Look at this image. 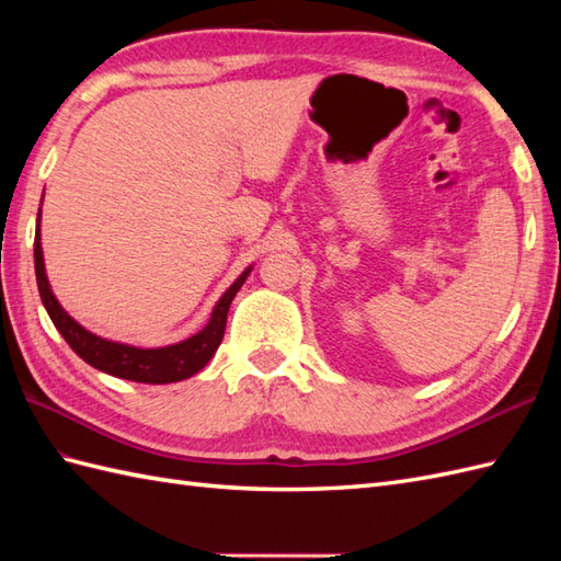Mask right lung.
<instances>
[{
	"label": "right lung",
	"mask_w": 561,
	"mask_h": 561,
	"mask_svg": "<svg viewBox=\"0 0 561 561\" xmlns=\"http://www.w3.org/2000/svg\"><path fill=\"white\" fill-rule=\"evenodd\" d=\"M33 260H35V279H38V291L47 316L59 330V335L75 350L83 362L99 368L103 374H111L115 378L135 380V383H175V380H185L195 376L209 364L214 352L219 350L226 330V316H229V308L238 289L243 287L248 274L253 267L241 272L229 289L224 291L221 299L217 301L211 311L209 323L202 328L197 335L187 337L183 342L169 344V347H133V344L113 342L93 335L87 328H81L75 318H71L50 289V282H47L45 274V262H43V248H41V211H38V231H35V245H33Z\"/></svg>",
	"instance_id": "right-lung-1"
}]
</instances>
